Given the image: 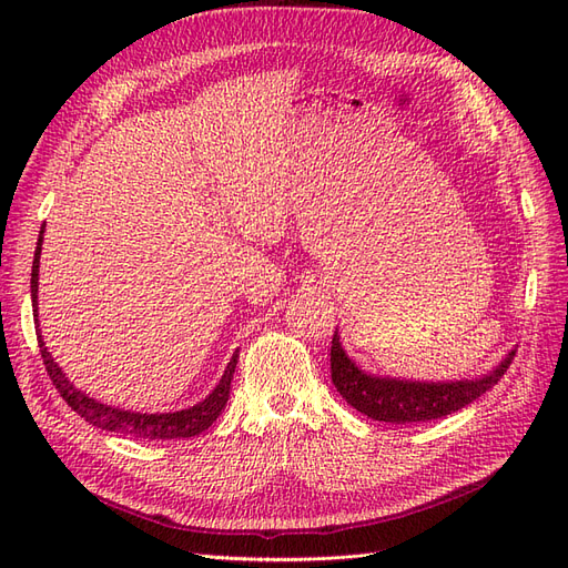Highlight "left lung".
I'll list each match as a JSON object with an SVG mask.
<instances>
[{
    "mask_svg": "<svg viewBox=\"0 0 568 568\" xmlns=\"http://www.w3.org/2000/svg\"><path fill=\"white\" fill-rule=\"evenodd\" d=\"M514 353L500 363L493 374L476 382L453 384H419V382H395L369 376L357 369L351 357L343 353L338 334L332 338V382L351 407L363 412L369 419L390 424H415L440 419L445 415L467 407L486 390L503 379L511 365Z\"/></svg>",
    "mask_w": 568,
    "mask_h": 568,
    "instance_id": "left-lung-1",
    "label": "left lung"
}]
</instances>
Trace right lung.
I'll return each instance as SVG.
<instances>
[{
    "instance_id": "add662e5",
    "label": "right lung",
    "mask_w": 568,
    "mask_h": 568,
    "mask_svg": "<svg viewBox=\"0 0 568 568\" xmlns=\"http://www.w3.org/2000/svg\"><path fill=\"white\" fill-rule=\"evenodd\" d=\"M44 232V227H42ZM42 232L38 239V248H36V261H32V272H30V296H32V307H36V317H38V267H40V251H42ZM38 346L44 369L49 374L51 384L57 386L61 393V398L68 403V407L75 409L78 415L90 422L97 428H104V432H115V434H125L132 438H146V440H173V438H192L205 432L217 417L220 412L225 409L227 398H230V388H232V376L236 369V359L239 353L232 355L230 365L225 369V376H222L215 390L205 398L203 403L182 409V412H168V415H140V412H128V409H115L109 405H101L92 400L90 395L80 393L71 382L65 379V374L61 367L54 363L44 348V341L38 329Z\"/></svg>"
}]
</instances>
